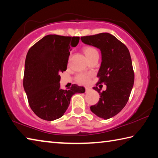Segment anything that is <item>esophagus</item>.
<instances>
[{
	"mask_svg": "<svg viewBox=\"0 0 158 158\" xmlns=\"http://www.w3.org/2000/svg\"><path fill=\"white\" fill-rule=\"evenodd\" d=\"M90 90H91V89H90V88H89V87L85 88V92H86V93L90 92Z\"/></svg>",
	"mask_w": 158,
	"mask_h": 158,
	"instance_id": "34e87169",
	"label": "esophagus"
}]
</instances>
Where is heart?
<instances>
[{"label":"heart","instance_id":"heart-1","mask_svg":"<svg viewBox=\"0 0 158 158\" xmlns=\"http://www.w3.org/2000/svg\"><path fill=\"white\" fill-rule=\"evenodd\" d=\"M83 51H84L85 56L89 60L90 58L94 56L95 55L98 54V52L97 51V49H95V48L93 47H85L84 49H83ZM90 77V74L81 73V74H78V75L77 76L76 80L80 84H86L89 81Z\"/></svg>","mask_w":158,"mask_h":158}]
</instances>
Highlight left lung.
Here are the masks:
<instances>
[{
    "label": "left lung",
    "instance_id": "left-lung-1",
    "mask_svg": "<svg viewBox=\"0 0 158 158\" xmlns=\"http://www.w3.org/2000/svg\"><path fill=\"white\" fill-rule=\"evenodd\" d=\"M81 40L101 52L97 85L105 84L106 89L101 92L97 86L93 88L100 98L98 104L90 106V110L98 117L109 119L125 107L132 91L135 74L130 52L124 44L108 33L81 37Z\"/></svg>",
    "mask_w": 158,
    "mask_h": 158
}]
</instances>
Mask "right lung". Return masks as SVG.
I'll list each match as a JSON object with an SVG mask.
<instances>
[{
  "label": "right lung",
  "mask_w": 158,
  "mask_h": 158,
  "mask_svg": "<svg viewBox=\"0 0 158 158\" xmlns=\"http://www.w3.org/2000/svg\"><path fill=\"white\" fill-rule=\"evenodd\" d=\"M79 37L48 35L28 50L25 60L23 89L31 108L45 121L62 117L75 93L85 89L76 84L69 89H60V73L65 71L72 47H76Z\"/></svg>",
  "instance_id": "right-lung-1"
}]
</instances>
